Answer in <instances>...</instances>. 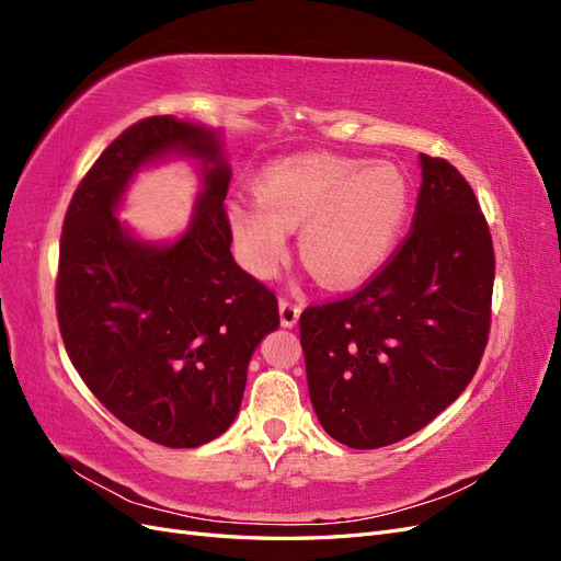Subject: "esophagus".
I'll use <instances>...</instances> for the list:
<instances>
[{
  "label": "esophagus",
  "mask_w": 561,
  "mask_h": 561,
  "mask_svg": "<svg viewBox=\"0 0 561 561\" xmlns=\"http://www.w3.org/2000/svg\"><path fill=\"white\" fill-rule=\"evenodd\" d=\"M278 309H280V322H283V328L297 325L299 313H301V307H299L297 301H293L290 297H280Z\"/></svg>",
  "instance_id": "esophagus-1"
}]
</instances>
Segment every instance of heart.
Listing matches in <instances>:
<instances>
[{"mask_svg":"<svg viewBox=\"0 0 561 561\" xmlns=\"http://www.w3.org/2000/svg\"><path fill=\"white\" fill-rule=\"evenodd\" d=\"M412 190L388 161L309 154L268 165L257 198H231L227 217L250 274L271 278L301 227V260L330 287L363 283L393 254Z\"/></svg>","mask_w":561,"mask_h":561,"instance_id":"heart-1","label":"heart"}]
</instances>
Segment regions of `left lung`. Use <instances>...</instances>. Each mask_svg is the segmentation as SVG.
Returning <instances> with one entry per match:
<instances>
[{
  "label": "left lung",
  "instance_id": "1",
  "mask_svg": "<svg viewBox=\"0 0 561 561\" xmlns=\"http://www.w3.org/2000/svg\"><path fill=\"white\" fill-rule=\"evenodd\" d=\"M412 229L348 297L304 309L299 342L313 410L336 443L379 449L463 393L491 328L494 243L478 196L421 154Z\"/></svg>",
  "mask_w": 561,
  "mask_h": 561
}]
</instances>
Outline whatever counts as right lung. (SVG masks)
Instances as JSON below:
<instances>
[{
	"label": "right lung",
	"instance_id": "1",
	"mask_svg": "<svg viewBox=\"0 0 561 561\" xmlns=\"http://www.w3.org/2000/svg\"><path fill=\"white\" fill-rule=\"evenodd\" d=\"M165 150L207 165V192L180 242L130 240L111 210L131 173ZM231 171L215 133L147 116L98 157L67 206L56 313L91 393L151 443L190 449L239 414L252 351L278 328V299L231 257Z\"/></svg>",
	"mask_w": 561,
	"mask_h": 561
}]
</instances>
